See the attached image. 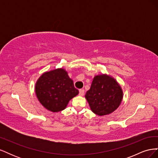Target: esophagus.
<instances>
[{
    "label": "esophagus",
    "mask_w": 158,
    "mask_h": 158,
    "mask_svg": "<svg viewBox=\"0 0 158 158\" xmlns=\"http://www.w3.org/2000/svg\"><path fill=\"white\" fill-rule=\"evenodd\" d=\"M79 95L82 96V95H84V89H79Z\"/></svg>",
    "instance_id": "obj_1"
}]
</instances>
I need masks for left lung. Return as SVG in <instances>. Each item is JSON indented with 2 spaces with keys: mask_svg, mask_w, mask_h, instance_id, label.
<instances>
[{
  "mask_svg": "<svg viewBox=\"0 0 158 158\" xmlns=\"http://www.w3.org/2000/svg\"><path fill=\"white\" fill-rule=\"evenodd\" d=\"M85 97L92 111L102 116L118 108L123 99V91L115 80L102 74L95 76Z\"/></svg>",
  "mask_w": 158,
  "mask_h": 158,
  "instance_id": "left-lung-1",
  "label": "left lung"
}]
</instances>
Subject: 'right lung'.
Instances as JSON below:
<instances>
[{
  "mask_svg": "<svg viewBox=\"0 0 158 158\" xmlns=\"http://www.w3.org/2000/svg\"><path fill=\"white\" fill-rule=\"evenodd\" d=\"M78 92L73 81L63 69L47 72L40 76L35 84L37 98L43 106L52 112L64 109Z\"/></svg>",
  "mask_w": 158,
  "mask_h": 158,
  "instance_id": "1",
  "label": "right lung"
}]
</instances>
